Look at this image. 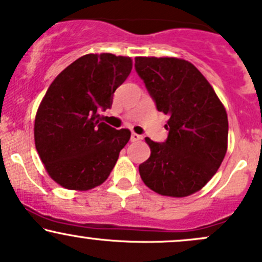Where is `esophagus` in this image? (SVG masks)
<instances>
[{"mask_svg":"<svg viewBox=\"0 0 262 262\" xmlns=\"http://www.w3.org/2000/svg\"><path fill=\"white\" fill-rule=\"evenodd\" d=\"M142 139V136H139V134H137V133H132L130 134V140L132 142H138V140H140Z\"/></svg>","mask_w":262,"mask_h":262,"instance_id":"esophagus-1","label":"esophagus"}]
</instances>
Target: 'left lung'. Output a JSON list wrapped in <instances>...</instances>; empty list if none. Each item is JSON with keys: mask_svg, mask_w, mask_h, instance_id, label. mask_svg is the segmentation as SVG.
Instances as JSON below:
<instances>
[{"mask_svg": "<svg viewBox=\"0 0 262 262\" xmlns=\"http://www.w3.org/2000/svg\"><path fill=\"white\" fill-rule=\"evenodd\" d=\"M134 67L158 111L169 116L165 142L145 138L150 157L139 165L142 180L160 195L194 194L214 177L226 154L225 108L190 62L137 57Z\"/></svg>", "mask_w": 262, "mask_h": 262, "instance_id": "obj_1", "label": "left lung"}]
</instances>
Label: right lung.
<instances>
[{
	"label": "right lung",
	"mask_w": 262,
	"mask_h": 262,
	"mask_svg": "<svg viewBox=\"0 0 262 262\" xmlns=\"http://www.w3.org/2000/svg\"><path fill=\"white\" fill-rule=\"evenodd\" d=\"M130 71L129 57L85 54L48 88L34 120V143L47 173L63 188L89 190L116 165L130 132L105 124L99 112L112 107Z\"/></svg>",
	"instance_id": "right-lung-1"
}]
</instances>
